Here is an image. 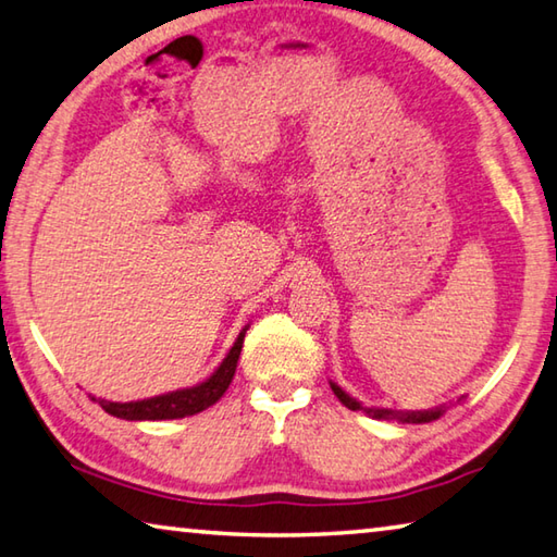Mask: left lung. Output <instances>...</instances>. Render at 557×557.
I'll return each mask as SVG.
<instances>
[{"label":"left lung","mask_w":557,"mask_h":557,"mask_svg":"<svg viewBox=\"0 0 557 557\" xmlns=\"http://www.w3.org/2000/svg\"><path fill=\"white\" fill-rule=\"evenodd\" d=\"M332 385V391L338 400H342L348 410H363L366 414H371V418L375 420H398V422H414V425H422V422H432L442 418V412H445V408H432V410H388V408H363L361 403H358L356 398H351V395L344 393L342 388H338L336 383H329Z\"/></svg>","instance_id":"left-lung-1"}]
</instances>
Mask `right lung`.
Segmentation results:
<instances>
[{"label":"right lung","instance_id":"add662e5","mask_svg":"<svg viewBox=\"0 0 557 557\" xmlns=\"http://www.w3.org/2000/svg\"><path fill=\"white\" fill-rule=\"evenodd\" d=\"M248 326L243 329L231 346L228 356L223 358L219 369H215L203 383L194 385V388L172 391L164 395H154L147 400H132V403H110V400H96L102 405V410L115 414L120 420H176L186 418V414H196L206 408H211L215 400H221V395L228 391V385L235 375V366H238L243 338Z\"/></svg>","mask_w":557,"mask_h":557}]
</instances>
